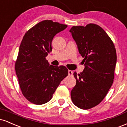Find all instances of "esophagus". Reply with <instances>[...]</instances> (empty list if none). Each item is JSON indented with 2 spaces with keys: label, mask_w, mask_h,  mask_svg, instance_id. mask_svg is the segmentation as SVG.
I'll return each mask as SVG.
<instances>
[{
  "label": "esophagus",
  "mask_w": 127,
  "mask_h": 127,
  "mask_svg": "<svg viewBox=\"0 0 127 127\" xmlns=\"http://www.w3.org/2000/svg\"><path fill=\"white\" fill-rule=\"evenodd\" d=\"M73 72L72 70H68V76H72L73 75Z\"/></svg>",
  "instance_id": "34e87169"
}]
</instances>
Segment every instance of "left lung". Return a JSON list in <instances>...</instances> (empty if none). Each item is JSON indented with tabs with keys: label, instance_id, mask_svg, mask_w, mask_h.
Segmentation results:
<instances>
[{
	"label": "left lung",
	"instance_id": "1",
	"mask_svg": "<svg viewBox=\"0 0 127 127\" xmlns=\"http://www.w3.org/2000/svg\"><path fill=\"white\" fill-rule=\"evenodd\" d=\"M84 62V70L77 75L76 84L71 91L75 106L91 109L104 99L113 84L116 64L114 44L101 27L89 24L73 26L69 30Z\"/></svg>",
	"mask_w": 127,
	"mask_h": 127
}]
</instances>
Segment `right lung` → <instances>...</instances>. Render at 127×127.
Segmentation results:
<instances>
[{
	"label": "right lung",
	"instance_id": "1",
	"mask_svg": "<svg viewBox=\"0 0 127 127\" xmlns=\"http://www.w3.org/2000/svg\"><path fill=\"white\" fill-rule=\"evenodd\" d=\"M67 27L51 20H44L30 29L23 37L15 71L23 95L33 104L48 102L68 75L65 66H54L46 60L52 51L53 37Z\"/></svg>",
	"mask_w": 127,
	"mask_h": 127
}]
</instances>
